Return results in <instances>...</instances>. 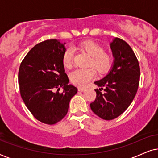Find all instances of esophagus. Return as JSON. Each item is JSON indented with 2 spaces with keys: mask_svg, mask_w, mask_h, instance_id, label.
<instances>
[{
  "mask_svg": "<svg viewBox=\"0 0 158 158\" xmlns=\"http://www.w3.org/2000/svg\"><path fill=\"white\" fill-rule=\"evenodd\" d=\"M78 90H79V92H84V91H85V88L79 87H78Z\"/></svg>",
  "mask_w": 158,
  "mask_h": 158,
  "instance_id": "34e87169",
  "label": "esophagus"
}]
</instances>
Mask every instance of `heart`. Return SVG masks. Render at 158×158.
<instances>
[{
	"instance_id": "heart-1",
	"label": "heart",
	"mask_w": 158,
	"mask_h": 158,
	"mask_svg": "<svg viewBox=\"0 0 158 158\" xmlns=\"http://www.w3.org/2000/svg\"><path fill=\"white\" fill-rule=\"evenodd\" d=\"M79 47L91 56L89 62V66H94L100 73H105L108 71L112 64L113 58L110 53L103 51L102 46L94 42L85 41L79 44ZM73 49L66 48L63 54L62 61L64 66L67 69H70L73 64ZM95 75V70L93 68L77 69L70 73L69 79L73 85L83 87L92 80Z\"/></svg>"
}]
</instances>
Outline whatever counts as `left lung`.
Returning <instances> with one entry per match:
<instances>
[{
	"label": "left lung",
	"instance_id": "obj_1",
	"mask_svg": "<svg viewBox=\"0 0 158 158\" xmlns=\"http://www.w3.org/2000/svg\"><path fill=\"white\" fill-rule=\"evenodd\" d=\"M113 63L107 75L94 81L96 99L90 104L92 110L104 120L118 117L133 101L139 83L140 69L131 48L115 37L110 43ZM104 88V92H101Z\"/></svg>",
	"mask_w": 158,
	"mask_h": 158
}]
</instances>
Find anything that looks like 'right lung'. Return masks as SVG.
Wrapping results in <instances>:
<instances>
[{"mask_svg":"<svg viewBox=\"0 0 158 158\" xmlns=\"http://www.w3.org/2000/svg\"><path fill=\"white\" fill-rule=\"evenodd\" d=\"M65 45L58 40L37 44L27 54L19 70L24 104L35 118L46 124H55L64 118L71 99L77 92V87L69 85L65 73L62 61Z\"/></svg>","mask_w":158,"mask_h":158,"instance_id":"obj_1","label":"right lung"}]
</instances>
